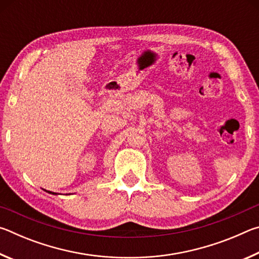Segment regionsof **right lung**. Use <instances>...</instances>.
<instances>
[{
	"mask_svg": "<svg viewBox=\"0 0 259 259\" xmlns=\"http://www.w3.org/2000/svg\"><path fill=\"white\" fill-rule=\"evenodd\" d=\"M48 193H50V194H57V193H54V192H50V191H47Z\"/></svg>",
	"mask_w": 259,
	"mask_h": 259,
	"instance_id": "1",
	"label": "right lung"
}]
</instances>
